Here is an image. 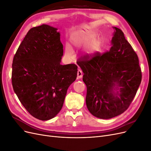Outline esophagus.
<instances>
[{"label":"esophagus","instance_id":"obj_1","mask_svg":"<svg viewBox=\"0 0 151 151\" xmlns=\"http://www.w3.org/2000/svg\"><path fill=\"white\" fill-rule=\"evenodd\" d=\"M77 77H78L79 79H81L83 77V72L80 69L77 70Z\"/></svg>","mask_w":151,"mask_h":151}]
</instances>
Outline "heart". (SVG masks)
I'll return each mask as SVG.
<instances>
[{"label": "heart", "instance_id": "obj_1", "mask_svg": "<svg viewBox=\"0 0 151 151\" xmlns=\"http://www.w3.org/2000/svg\"><path fill=\"white\" fill-rule=\"evenodd\" d=\"M94 36L91 35L86 32L79 31L73 34L71 36L70 41L73 46L76 48H80L87 46L89 45L88 50L89 53H93L96 51L99 47V42L98 40H94L92 42ZM65 54L68 58H72L74 57V52L69 45H66L65 46Z\"/></svg>", "mask_w": 151, "mask_h": 151}]
</instances>
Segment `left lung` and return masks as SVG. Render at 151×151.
<instances>
[{
	"instance_id": "left-lung-1",
	"label": "left lung",
	"mask_w": 151,
	"mask_h": 151,
	"mask_svg": "<svg viewBox=\"0 0 151 151\" xmlns=\"http://www.w3.org/2000/svg\"><path fill=\"white\" fill-rule=\"evenodd\" d=\"M111 47L103 54L86 55L77 62L84 73L86 103L94 116L109 119L129 107L142 80L139 58L123 31L113 27Z\"/></svg>"
}]
</instances>
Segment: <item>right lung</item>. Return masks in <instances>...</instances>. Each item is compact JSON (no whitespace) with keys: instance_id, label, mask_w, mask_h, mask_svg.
<instances>
[{"instance_id":"add662e5","label":"right lung","mask_w":151,"mask_h":151,"mask_svg":"<svg viewBox=\"0 0 151 151\" xmlns=\"http://www.w3.org/2000/svg\"><path fill=\"white\" fill-rule=\"evenodd\" d=\"M63 53L57 28L42 24L29 30L14 57V91L26 110L40 120L57 115L76 79V64H60Z\"/></svg>"}]
</instances>
